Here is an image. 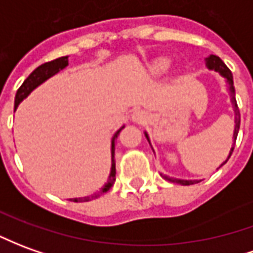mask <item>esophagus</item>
<instances>
[{
  "mask_svg": "<svg viewBox=\"0 0 253 253\" xmlns=\"http://www.w3.org/2000/svg\"><path fill=\"white\" fill-rule=\"evenodd\" d=\"M146 118H148V114L145 111H142V109H138V111L132 112L131 116L132 122H135V123H142V122L146 121Z\"/></svg>",
  "mask_w": 253,
  "mask_h": 253,
  "instance_id": "34e87169",
  "label": "esophagus"
}]
</instances>
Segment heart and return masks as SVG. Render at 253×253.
Segmentation results:
<instances>
[{"label":"heart","mask_w":253,"mask_h":253,"mask_svg":"<svg viewBox=\"0 0 253 253\" xmlns=\"http://www.w3.org/2000/svg\"><path fill=\"white\" fill-rule=\"evenodd\" d=\"M169 68H171V60L169 57H159L148 65V75L152 78H159L167 74Z\"/></svg>","instance_id":"obj_1"}]
</instances>
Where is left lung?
I'll return each mask as SVG.
<instances>
[{"instance_id": "left-lung-1", "label": "left lung", "mask_w": 253, "mask_h": 253, "mask_svg": "<svg viewBox=\"0 0 253 253\" xmlns=\"http://www.w3.org/2000/svg\"><path fill=\"white\" fill-rule=\"evenodd\" d=\"M206 67L208 68V70L218 71L219 74L222 75V77L225 78L226 84H227V89H229V94H230V101H231V105H233V111H234V131H233V145H231V149H230V152H229V156L226 157L225 162L219 166V167H222V166H223V164H226V162L230 159L231 153H233V149H234V144H236L238 130H240V111H238L237 101H236V89H234V84H233V75H231L230 70L226 67L225 63L219 59L218 56H213V54H210V56H208V57L206 59ZM145 137H146L148 142H149V145L152 146L151 139H149V135H148V132L146 131H145ZM152 151H153V148H152ZM160 175L163 176L164 179H167V181L175 182V183H179V185H193V183H199V182L201 181V179H181V178H174V176L163 175V174H160Z\"/></svg>"}]
</instances>
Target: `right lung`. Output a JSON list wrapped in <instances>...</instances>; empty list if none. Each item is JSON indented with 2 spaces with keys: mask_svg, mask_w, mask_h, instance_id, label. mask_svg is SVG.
<instances>
[{
  "mask_svg": "<svg viewBox=\"0 0 253 253\" xmlns=\"http://www.w3.org/2000/svg\"><path fill=\"white\" fill-rule=\"evenodd\" d=\"M68 65V56H64V57H60V59L53 60V61H49V63H45V64L40 65L38 68H35L34 71L31 72L28 78L23 82V84L19 87L17 93H16L15 97V111L19 107V104L27 98L30 96V93L34 89H37L40 84H42L43 82H46L49 78L54 77L56 74H59L60 71H63L65 67ZM125 126H122L119 130H116L115 134L112 135V139H111V171H109V175L107 182L104 183V186L101 188L100 192L97 193L90 194V196H84V197H75V199H70L74 203H84V201H90L93 199H97L100 194L108 192L109 189L112 188V185L115 183V179H116V167H115V139L118 138L119 132Z\"/></svg>",
  "mask_w": 253,
  "mask_h": 253,
  "instance_id": "1",
  "label": "right lung"
}]
</instances>
